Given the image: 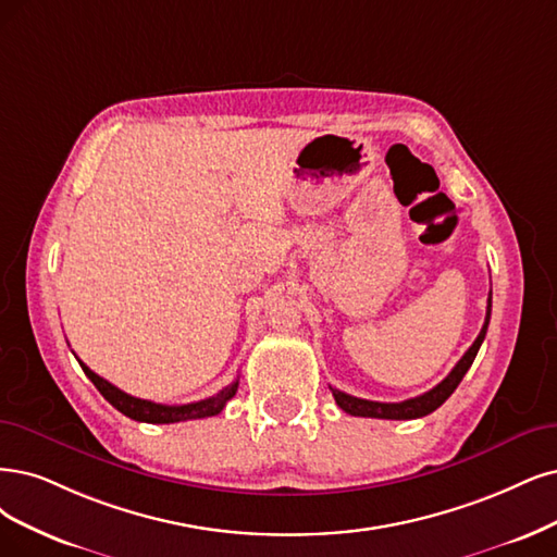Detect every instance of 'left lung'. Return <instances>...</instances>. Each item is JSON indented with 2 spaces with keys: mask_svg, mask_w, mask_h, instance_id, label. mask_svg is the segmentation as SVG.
Wrapping results in <instances>:
<instances>
[{
  "mask_svg": "<svg viewBox=\"0 0 557 557\" xmlns=\"http://www.w3.org/2000/svg\"><path fill=\"white\" fill-rule=\"evenodd\" d=\"M488 319H491V294H488V305H486V319L482 331L478 335V339L472 342V346L463 354V358L455 364V369L436 385L431 387L429 393L413 397V399H406L399 404H383V401H369V399H360V397H351L342 393V389H333V397L337 401V406L344 410L348 416H356V418H379V420H416V418H424L429 413H434L438 406L445 404V399L455 393L457 385L461 383V379L466 376V372L470 369L472 360H475L480 346L486 337V327H488Z\"/></svg>",
  "mask_w": 557,
  "mask_h": 557,
  "instance_id": "8db88e82",
  "label": "left lung"
}]
</instances>
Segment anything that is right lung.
<instances>
[{"instance_id": "right-lung-1", "label": "right lung", "mask_w": 557, "mask_h": 557, "mask_svg": "<svg viewBox=\"0 0 557 557\" xmlns=\"http://www.w3.org/2000/svg\"><path fill=\"white\" fill-rule=\"evenodd\" d=\"M77 362H79L82 369H85V374L89 376V381L98 387V393L106 397L119 410V413H123L131 420L149 422V424H172V422H185V420L213 418V416L220 413L224 404L230 401L238 389V379H236L234 383L222 387L215 397L193 401V404L168 406V404H156V401H149V399H137L133 395H126L123 389H119L110 381L100 379L96 372H91V369L85 362H82V360H77Z\"/></svg>"}]
</instances>
